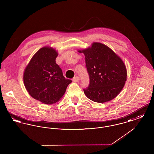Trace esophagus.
<instances>
[{"mask_svg":"<svg viewBox=\"0 0 154 154\" xmlns=\"http://www.w3.org/2000/svg\"><path fill=\"white\" fill-rule=\"evenodd\" d=\"M73 81L74 82H79L80 81V78L79 77V76H75V77H74Z\"/></svg>","mask_w":154,"mask_h":154,"instance_id":"esophagus-1","label":"esophagus"}]
</instances>
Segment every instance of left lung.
Here are the masks:
<instances>
[{
  "label": "left lung",
  "mask_w": 154,
  "mask_h": 154,
  "mask_svg": "<svg viewBox=\"0 0 154 154\" xmlns=\"http://www.w3.org/2000/svg\"><path fill=\"white\" fill-rule=\"evenodd\" d=\"M85 58L89 77L88 87L83 89L90 100L97 103L110 101L121 91L126 81L124 63L109 47L94 43L91 47L79 50Z\"/></svg>",
  "instance_id": "8db88e82"
}]
</instances>
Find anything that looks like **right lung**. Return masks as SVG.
Listing matches in <instances>:
<instances>
[{"label":"right lung","instance_id":"obj_1","mask_svg":"<svg viewBox=\"0 0 154 154\" xmlns=\"http://www.w3.org/2000/svg\"><path fill=\"white\" fill-rule=\"evenodd\" d=\"M57 56L54 49L42 48L31 59L23 74L24 84L30 95L47 104L59 101L72 82L64 77L56 63Z\"/></svg>","mask_w":154,"mask_h":154}]
</instances>
